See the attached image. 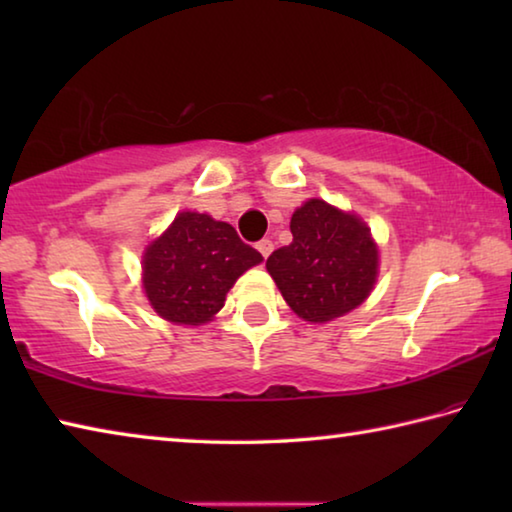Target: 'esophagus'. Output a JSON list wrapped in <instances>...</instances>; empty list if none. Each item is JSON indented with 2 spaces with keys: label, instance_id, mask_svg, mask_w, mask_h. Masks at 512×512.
I'll return each mask as SVG.
<instances>
[{
  "label": "esophagus",
  "instance_id": "1",
  "mask_svg": "<svg viewBox=\"0 0 512 512\" xmlns=\"http://www.w3.org/2000/svg\"><path fill=\"white\" fill-rule=\"evenodd\" d=\"M257 250H259V253H262V257L266 259L268 255L273 253V241H271V239H262V241H257Z\"/></svg>",
  "mask_w": 512,
  "mask_h": 512
}]
</instances>
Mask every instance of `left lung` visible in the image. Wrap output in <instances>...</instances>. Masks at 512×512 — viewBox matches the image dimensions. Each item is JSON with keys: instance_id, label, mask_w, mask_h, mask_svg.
Returning <instances> with one entry per match:
<instances>
[{"instance_id": "left-lung-1", "label": "left lung", "mask_w": 512, "mask_h": 512, "mask_svg": "<svg viewBox=\"0 0 512 512\" xmlns=\"http://www.w3.org/2000/svg\"><path fill=\"white\" fill-rule=\"evenodd\" d=\"M291 235L266 268L300 318L325 323L368 298L377 280V246L366 223L311 198L293 212Z\"/></svg>"}]
</instances>
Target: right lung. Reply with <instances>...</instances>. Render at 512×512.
Returning a JSON list of instances; mask_svg holds the SVG:
<instances>
[{"label":"right lung","mask_w":512,"mask_h":512,"mask_svg":"<svg viewBox=\"0 0 512 512\" xmlns=\"http://www.w3.org/2000/svg\"><path fill=\"white\" fill-rule=\"evenodd\" d=\"M259 262L262 255L230 223L183 212L146 248V298L171 323H205L223 307L237 277Z\"/></svg>","instance_id":"add662e5"}]
</instances>
